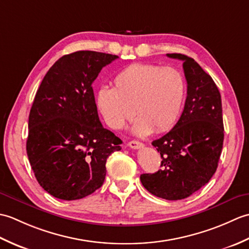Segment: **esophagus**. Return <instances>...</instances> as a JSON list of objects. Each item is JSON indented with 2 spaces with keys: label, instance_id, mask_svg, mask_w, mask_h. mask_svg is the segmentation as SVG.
I'll return each mask as SVG.
<instances>
[{
  "label": "esophagus",
  "instance_id": "1",
  "mask_svg": "<svg viewBox=\"0 0 249 249\" xmlns=\"http://www.w3.org/2000/svg\"><path fill=\"white\" fill-rule=\"evenodd\" d=\"M129 147H131V149H141V147H143V143L140 141H136V140H133V141H129L128 144H127Z\"/></svg>",
  "mask_w": 249,
  "mask_h": 249
}]
</instances>
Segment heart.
Wrapping results in <instances>:
<instances>
[{
  "instance_id": "obj_1",
  "label": "heart",
  "mask_w": 249,
  "mask_h": 249,
  "mask_svg": "<svg viewBox=\"0 0 249 249\" xmlns=\"http://www.w3.org/2000/svg\"><path fill=\"white\" fill-rule=\"evenodd\" d=\"M114 88L103 87L96 105L109 127L121 129L139 116L134 133L149 135L168 130L177 123L186 95V83L177 68L156 64H131L114 77Z\"/></svg>"
}]
</instances>
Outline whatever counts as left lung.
<instances>
[{
  "label": "left lung",
  "instance_id": "obj_1",
  "mask_svg": "<svg viewBox=\"0 0 249 249\" xmlns=\"http://www.w3.org/2000/svg\"><path fill=\"white\" fill-rule=\"evenodd\" d=\"M167 56L183 61L187 97L174 127L152 142L161 156V169L141 174L140 181L156 197L181 200L204 186L217 169L224 143L223 107L212 77L197 62L181 53Z\"/></svg>",
  "mask_w": 249,
  "mask_h": 249
}]
</instances>
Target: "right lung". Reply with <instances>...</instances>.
<instances>
[{
    "instance_id": "obj_1",
    "label": "right lung",
    "mask_w": 249,
    "mask_h": 249,
    "mask_svg": "<svg viewBox=\"0 0 249 249\" xmlns=\"http://www.w3.org/2000/svg\"><path fill=\"white\" fill-rule=\"evenodd\" d=\"M118 55L77 51L60 57L37 89L26 154L37 182L62 200L82 199L104 184L106 161L122 141L103 127L92 83Z\"/></svg>"
}]
</instances>
